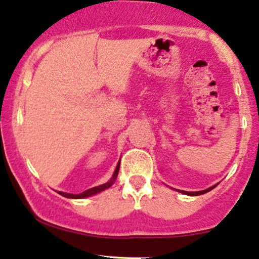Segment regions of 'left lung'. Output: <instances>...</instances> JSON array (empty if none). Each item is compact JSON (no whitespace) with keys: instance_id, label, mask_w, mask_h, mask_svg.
I'll use <instances>...</instances> for the list:
<instances>
[{"instance_id":"left-lung-1","label":"left lung","mask_w":259,"mask_h":259,"mask_svg":"<svg viewBox=\"0 0 259 259\" xmlns=\"http://www.w3.org/2000/svg\"><path fill=\"white\" fill-rule=\"evenodd\" d=\"M215 186H216V185H215ZM215 186L207 188V190H204V191H198V192H185V191H183V193L188 194V196H199V194H204V193L209 192V191H211L212 188H215ZM180 192H181V191H180Z\"/></svg>"}]
</instances>
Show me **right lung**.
Listing matches in <instances>:
<instances>
[{
    "label": "right lung",
    "instance_id": "right-lung-1",
    "mask_svg": "<svg viewBox=\"0 0 259 259\" xmlns=\"http://www.w3.org/2000/svg\"><path fill=\"white\" fill-rule=\"evenodd\" d=\"M119 168H120V163L117 164L116 169H115V171H114V175H113V178H111V180L109 181V183H107V184H103V185H100V186L92 187V188H90V190H86L85 192H82V193H79V194H71V193H65V192H59V193L61 194V196L66 197V198H75V199H79V198H85V197H90V196H94V194L98 193V192H101V191H104V190H107V188H109V187L111 186V185L114 184L115 179H116L117 174H119Z\"/></svg>",
    "mask_w": 259,
    "mask_h": 259
}]
</instances>
